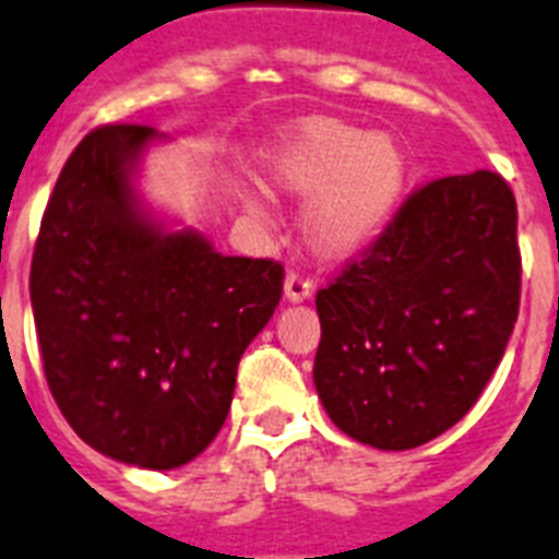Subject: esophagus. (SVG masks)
Listing matches in <instances>:
<instances>
[{
	"label": "esophagus",
	"instance_id": "esophagus-1",
	"mask_svg": "<svg viewBox=\"0 0 559 559\" xmlns=\"http://www.w3.org/2000/svg\"><path fill=\"white\" fill-rule=\"evenodd\" d=\"M311 290H313V283L306 274L288 271V276H285V297H288L290 302H302V299L311 297Z\"/></svg>",
	"mask_w": 559,
	"mask_h": 559
}]
</instances>
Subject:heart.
Wrapping results in <instances>:
<instances>
[{"instance_id": "obj_1", "label": "heart", "mask_w": 559, "mask_h": 559, "mask_svg": "<svg viewBox=\"0 0 559 559\" xmlns=\"http://www.w3.org/2000/svg\"><path fill=\"white\" fill-rule=\"evenodd\" d=\"M271 179L311 197L306 234L313 248L343 257L377 237L408 182V159L396 140L345 119H311L271 154Z\"/></svg>"}]
</instances>
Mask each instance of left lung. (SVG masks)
Here are the masks:
<instances>
[{"label":"left lung","mask_w":559,"mask_h":559,"mask_svg":"<svg viewBox=\"0 0 559 559\" xmlns=\"http://www.w3.org/2000/svg\"><path fill=\"white\" fill-rule=\"evenodd\" d=\"M518 200L495 170L431 179L317 290L313 385L334 426L417 449L472 412L520 311Z\"/></svg>","instance_id":"1"}]
</instances>
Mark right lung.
I'll return each instance as SVG.
<instances>
[{
  "mask_svg": "<svg viewBox=\"0 0 559 559\" xmlns=\"http://www.w3.org/2000/svg\"><path fill=\"white\" fill-rule=\"evenodd\" d=\"M151 140L147 124H103L73 147L41 214L31 306L68 426L119 463L168 472L219 435L285 271L156 225L131 186Z\"/></svg>",
  "mask_w": 559,
  "mask_h": 559,
  "instance_id": "right-lung-1",
  "label": "right lung"
}]
</instances>
